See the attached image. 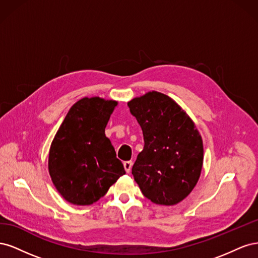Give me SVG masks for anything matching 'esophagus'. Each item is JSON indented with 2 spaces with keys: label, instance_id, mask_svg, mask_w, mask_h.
Instances as JSON below:
<instances>
[{
  "label": "esophagus",
  "instance_id": "34e87169",
  "mask_svg": "<svg viewBox=\"0 0 258 258\" xmlns=\"http://www.w3.org/2000/svg\"><path fill=\"white\" fill-rule=\"evenodd\" d=\"M132 165H134V162H132L131 160H130V161H124V162H123V167H124V170H126L127 173H129L130 171H131Z\"/></svg>",
  "mask_w": 258,
  "mask_h": 258
}]
</instances>
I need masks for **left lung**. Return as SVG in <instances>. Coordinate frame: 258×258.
Instances as JSON below:
<instances>
[{"mask_svg":"<svg viewBox=\"0 0 258 258\" xmlns=\"http://www.w3.org/2000/svg\"><path fill=\"white\" fill-rule=\"evenodd\" d=\"M128 106L144 138L132 167L135 181L154 204L177 205L197 185L204 165L196 124L173 99L158 91L134 98Z\"/></svg>","mask_w":258,"mask_h":258,"instance_id":"8db88e82","label":"left lung"}]
</instances>
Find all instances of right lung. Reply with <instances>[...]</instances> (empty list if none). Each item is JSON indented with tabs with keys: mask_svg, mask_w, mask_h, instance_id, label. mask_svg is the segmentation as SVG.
Instances as JSON below:
<instances>
[{
	"mask_svg": "<svg viewBox=\"0 0 258 258\" xmlns=\"http://www.w3.org/2000/svg\"><path fill=\"white\" fill-rule=\"evenodd\" d=\"M117 104L115 100L100 97L79 100L52 140L49 175L58 192L70 204L92 205L126 173L105 136V127Z\"/></svg>",
	"mask_w": 258,
	"mask_h": 258,
	"instance_id": "right-lung-1",
	"label": "right lung"
}]
</instances>
